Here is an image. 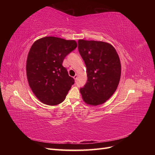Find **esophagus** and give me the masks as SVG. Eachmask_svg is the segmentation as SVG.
Returning <instances> with one entry per match:
<instances>
[{"instance_id":"1","label":"esophagus","mask_w":155,"mask_h":155,"mask_svg":"<svg viewBox=\"0 0 155 155\" xmlns=\"http://www.w3.org/2000/svg\"><path fill=\"white\" fill-rule=\"evenodd\" d=\"M74 79H75V80H77V79H78V76H77V75H75V76H74Z\"/></svg>"}]
</instances>
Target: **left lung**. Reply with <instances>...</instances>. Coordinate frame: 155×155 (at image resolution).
<instances>
[{
    "label": "left lung",
    "mask_w": 155,
    "mask_h": 155,
    "mask_svg": "<svg viewBox=\"0 0 155 155\" xmlns=\"http://www.w3.org/2000/svg\"><path fill=\"white\" fill-rule=\"evenodd\" d=\"M78 50L85 63L87 81L79 89L87 104H103L118 86L121 63L118 54L110 44L103 41L78 40Z\"/></svg>",
    "instance_id": "8db88e82"
}]
</instances>
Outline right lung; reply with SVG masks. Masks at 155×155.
Returning a JSON list of instances; mask_svg holds the SVG:
<instances>
[{"label": "right lung", "mask_w": 155, "mask_h": 155, "mask_svg": "<svg viewBox=\"0 0 155 155\" xmlns=\"http://www.w3.org/2000/svg\"><path fill=\"white\" fill-rule=\"evenodd\" d=\"M77 46L74 40L45 37L31 46L26 61L27 79L32 92L43 104L56 105L64 100L74 79L68 76L63 62Z\"/></svg>", "instance_id": "obj_1"}]
</instances>
